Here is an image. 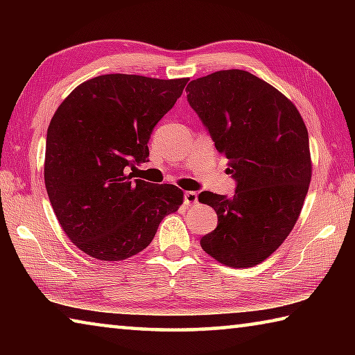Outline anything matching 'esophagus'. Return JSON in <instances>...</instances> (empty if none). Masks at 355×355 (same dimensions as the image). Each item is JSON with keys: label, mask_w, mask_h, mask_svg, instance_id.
<instances>
[{"label": "esophagus", "mask_w": 355, "mask_h": 355, "mask_svg": "<svg viewBox=\"0 0 355 355\" xmlns=\"http://www.w3.org/2000/svg\"><path fill=\"white\" fill-rule=\"evenodd\" d=\"M183 199H184V205H189V207L194 205V203H197V192H194V191L184 192Z\"/></svg>", "instance_id": "esophagus-1"}]
</instances>
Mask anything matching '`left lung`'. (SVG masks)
Returning <instances> with one entry per match:
<instances>
[{
	"instance_id": "1",
	"label": "left lung",
	"mask_w": 355,
	"mask_h": 355,
	"mask_svg": "<svg viewBox=\"0 0 355 355\" xmlns=\"http://www.w3.org/2000/svg\"><path fill=\"white\" fill-rule=\"evenodd\" d=\"M186 94L236 182L232 197L199 194L218 214L200 245L222 264L252 268L279 249L302 209L311 178L309 131L284 94L245 70L197 78Z\"/></svg>"
}]
</instances>
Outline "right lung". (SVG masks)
Here are the masks:
<instances>
[{
	"label": "right lung",
	"instance_id": "add662e5",
	"mask_svg": "<svg viewBox=\"0 0 355 355\" xmlns=\"http://www.w3.org/2000/svg\"><path fill=\"white\" fill-rule=\"evenodd\" d=\"M188 81L101 75L59 105L46 131L45 186L62 230L84 254L103 261L139 254L183 203L177 186L133 180L128 171L147 163L150 135Z\"/></svg>",
	"mask_w": 355,
	"mask_h": 355
}]
</instances>
